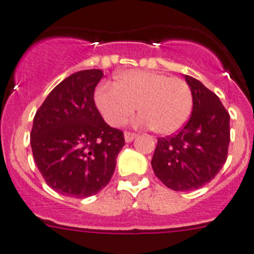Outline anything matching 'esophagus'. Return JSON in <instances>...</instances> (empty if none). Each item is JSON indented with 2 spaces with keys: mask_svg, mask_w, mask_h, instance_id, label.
<instances>
[{
  "mask_svg": "<svg viewBox=\"0 0 254 254\" xmlns=\"http://www.w3.org/2000/svg\"><path fill=\"white\" fill-rule=\"evenodd\" d=\"M124 138H125V141H127V143H130V141H132L134 139L136 138V134H135V132L125 131L124 132Z\"/></svg>",
  "mask_w": 254,
  "mask_h": 254,
  "instance_id": "1",
  "label": "esophagus"
}]
</instances>
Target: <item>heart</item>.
<instances>
[{"label": "heart", "instance_id": "heart-1", "mask_svg": "<svg viewBox=\"0 0 254 254\" xmlns=\"http://www.w3.org/2000/svg\"><path fill=\"white\" fill-rule=\"evenodd\" d=\"M97 109L113 127L125 124L138 105L139 124L168 135L181 129L192 110V93L181 78L149 70H127L115 83L95 91Z\"/></svg>", "mask_w": 254, "mask_h": 254}]
</instances>
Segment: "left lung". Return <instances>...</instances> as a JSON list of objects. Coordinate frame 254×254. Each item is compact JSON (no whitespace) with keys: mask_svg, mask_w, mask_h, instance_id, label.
<instances>
[{"mask_svg":"<svg viewBox=\"0 0 254 254\" xmlns=\"http://www.w3.org/2000/svg\"><path fill=\"white\" fill-rule=\"evenodd\" d=\"M192 93V114L177 134L158 138L152 158L155 176L168 189L190 191L218 175L228 157L230 115L218 96L185 74Z\"/></svg>","mask_w":254,"mask_h":254,"instance_id":"left-lung-1","label":"left lung"}]
</instances>
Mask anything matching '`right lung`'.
<instances>
[{"instance_id": "obj_1", "label": "right lung", "mask_w": 254, "mask_h": 254, "mask_svg": "<svg viewBox=\"0 0 254 254\" xmlns=\"http://www.w3.org/2000/svg\"><path fill=\"white\" fill-rule=\"evenodd\" d=\"M104 73H73L48 95L34 116L30 144L48 186L70 197L101 191L114 175L124 147L122 130L107 125L93 100Z\"/></svg>"}]
</instances>
